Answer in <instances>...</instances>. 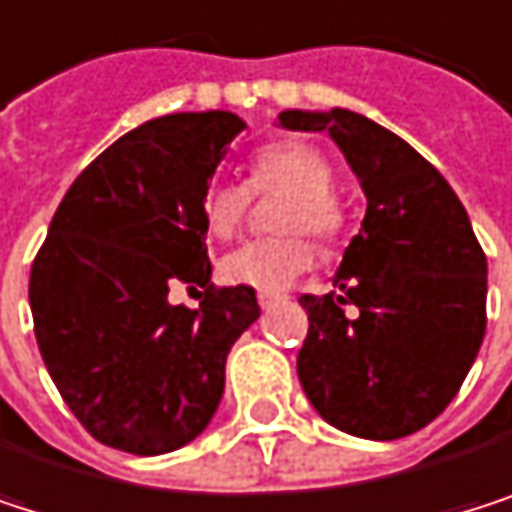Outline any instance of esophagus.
I'll list each match as a JSON object with an SVG mask.
<instances>
[{
  "mask_svg": "<svg viewBox=\"0 0 512 512\" xmlns=\"http://www.w3.org/2000/svg\"><path fill=\"white\" fill-rule=\"evenodd\" d=\"M285 300H288L285 294H273V291H261V294H258V306H261L264 312H270V309L282 306Z\"/></svg>",
  "mask_w": 512,
  "mask_h": 512,
  "instance_id": "obj_1",
  "label": "esophagus"
}]
</instances>
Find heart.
Instances as JSON below:
<instances>
[{"label":"heart","mask_w":512,"mask_h":512,"mask_svg":"<svg viewBox=\"0 0 512 512\" xmlns=\"http://www.w3.org/2000/svg\"><path fill=\"white\" fill-rule=\"evenodd\" d=\"M333 164L327 155L303 140H279L258 149L248 161V179L227 182L212 179L200 191V224L212 239H227L239 230L251 194L288 191L279 209L282 236L248 239L221 258V279L227 285L282 291L294 285L315 264V245L309 230L321 242H333L345 227V209L333 194Z\"/></svg>","instance_id":"heart-1"}]
</instances>
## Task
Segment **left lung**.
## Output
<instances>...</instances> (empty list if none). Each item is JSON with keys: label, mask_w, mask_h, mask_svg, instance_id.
I'll return each instance as SVG.
<instances>
[{"label": "left lung", "mask_w": 512, "mask_h": 512, "mask_svg": "<svg viewBox=\"0 0 512 512\" xmlns=\"http://www.w3.org/2000/svg\"><path fill=\"white\" fill-rule=\"evenodd\" d=\"M291 131H327L366 191V218L333 279L300 306V384L336 429L393 441L459 393L486 333V254L450 182L399 134L333 107L285 110ZM345 305L361 315L348 319Z\"/></svg>", "instance_id": "1"}]
</instances>
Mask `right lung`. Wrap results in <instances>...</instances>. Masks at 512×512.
<instances>
[{"label":"right lung","instance_id":"right-lung-1","mask_svg":"<svg viewBox=\"0 0 512 512\" xmlns=\"http://www.w3.org/2000/svg\"><path fill=\"white\" fill-rule=\"evenodd\" d=\"M236 113H170L107 146L65 191L29 273L44 366L101 444L158 456L194 441L224 393L233 342L261 318L254 288H215L200 191ZM200 287L197 310L169 291Z\"/></svg>","mask_w":512,"mask_h":512}]
</instances>
